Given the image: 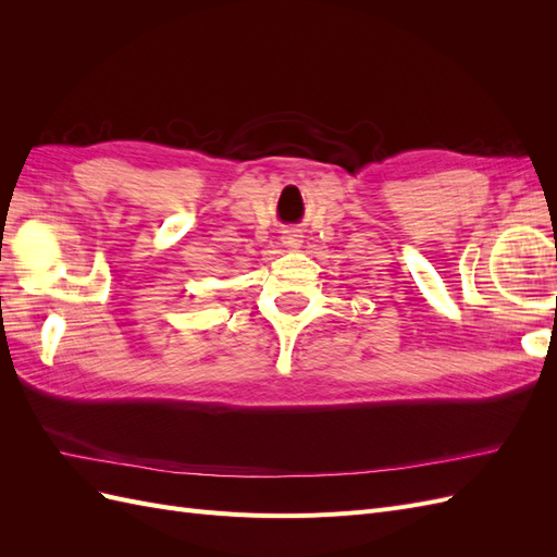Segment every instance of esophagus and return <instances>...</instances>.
I'll return each instance as SVG.
<instances>
[{"label": "esophagus", "mask_w": 557, "mask_h": 557, "mask_svg": "<svg viewBox=\"0 0 557 557\" xmlns=\"http://www.w3.org/2000/svg\"><path fill=\"white\" fill-rule=\"evenodd\" d=\"M297 242H299V239H293V237H288V242H285V244H288V246H297Z\"/></svg>", "instance_id": "1"}]
</instances>
